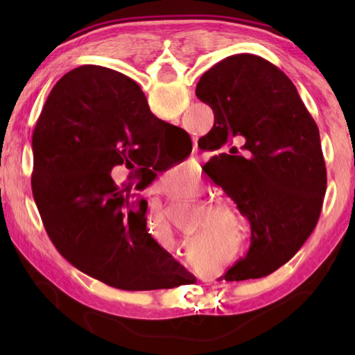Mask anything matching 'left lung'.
<instances>
[{"mask_svg":"<svg viewBox=\"0 0 355 355\" xmlns=\"http://www.w3.org/2000/svg\"><path fill=\"white\" fill-rule=\"evenodd\" d=\"M195 94L215 116L198 146L230 148L210 158L205 172L252 227L247 256L224 279L263 277L299 252L319 221L327 192L319 128L288 76L254 55L215 64ZM241 138L239 153L231 143Z\"/></svg>","mask_w":355,"mask_h":355,"instance_id":"1","label":"left lung"}]
</instances>
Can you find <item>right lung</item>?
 Listing matches in <instances>:
<instances>
[{"label": "right lung", "instance_id": "add662e5", "mask_svg": "<svg viewBox=\"0 0 355 355\" xmlns=\"http://www.w3.org/2000/svg\"><path fill=\"white\" fill-rule=\"evenodd\" d=\"M169 132L187 134L157 119L140 87L119 71L82 65L53 87L33 131L32 192L51 243L82 273L128 291L184 281L146 230L148 202L131 193L160 171L154 140ZM120 164L132 169L125 187L109 175Z\"/></svg>", "mask_w": 355, "mask_h": 355}]
</instances>
